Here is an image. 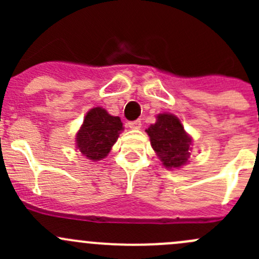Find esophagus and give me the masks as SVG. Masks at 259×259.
Returning <instances> with one entry per match:
<instances>
[{
  "mask_svg": "<svg viewBox=\"0 0 259 259\" xmlns=\"http://www.w3.org/2000/svg\"><path fill=\"white\" fill-rule=\"evenodd\" d=\"M127 126H129L130 129H139V127L142 126V120L138 119L134 120V121H129L127 122Z\"/></svg>",
  "mask_w": 259,
  "mask_h": 259,
  "instance_id": "34e87169",
  "label": "esophagus"
}]
</instances>
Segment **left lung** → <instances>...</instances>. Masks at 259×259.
Wrapping results in <instances>:
<instances>
[{"label": "left lung", "instance_id": "obj_1", "mask_svg": "<svg viewBox=\"0 0 259 259\" xmlns=\"http://www.w3.org/2000/svg\"><path fill=\"white\" fill-rule=\"evenodd\" d=\"M150 143L165 168H179L187 164L192 139L182 122L171 114H159L155 124L146 129Z\"/></svg>", "mask_w": 259, "mask_h": 259}]
</instances>
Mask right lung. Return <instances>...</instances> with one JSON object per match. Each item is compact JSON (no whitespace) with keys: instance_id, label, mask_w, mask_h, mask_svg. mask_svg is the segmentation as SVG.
Segmentation results:
<instances>
[{"instance_id":"obj_1","label":"right lung","mask_w":259,"mask_h":259,"mask_svg":"<svg viewBox=\"0 0 259 259\" xmlns=\"http://www.w3.org/2000/svg\"><path fill=\"white\" fill-rule=\"evenodd\" d=\"M121 130L120 117L101 108L91 109L76 135L77 148L90 160H100L108 155Z\"/></svg>"}]
</instances>
